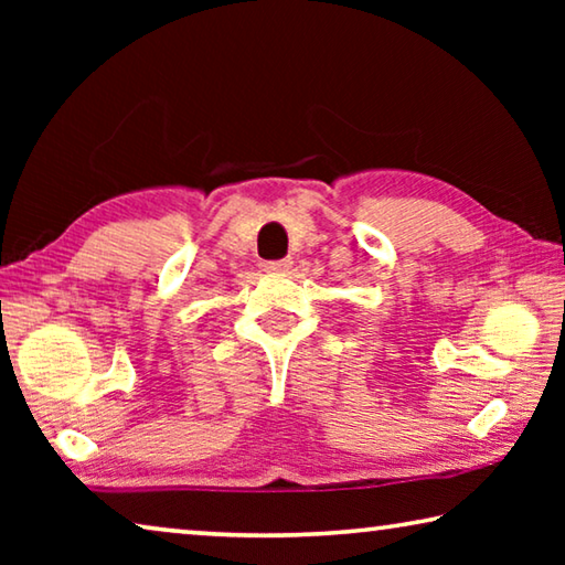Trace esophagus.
Instances as JSON below:
<instances>
[{"instance_id":"esophagus-1","label":"esophagus","mask_w":565,"mask_h":565,"mask_svg":"<svg viewBox=\"0 0 565 565\" xmlns=\"http://www.w3.org/2000/svg\"><path fill=\"white\" fill-rule=\"evenodd\" d=\"M291 259H276V262H266L264 269L266 271H289Z\"/></svg>"}]
</instances>
